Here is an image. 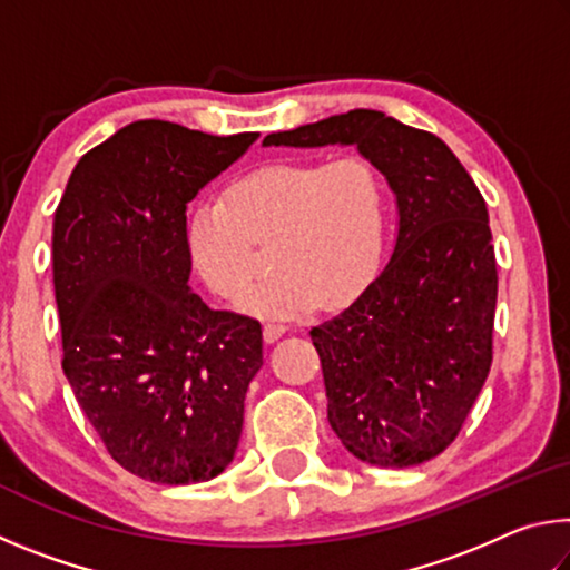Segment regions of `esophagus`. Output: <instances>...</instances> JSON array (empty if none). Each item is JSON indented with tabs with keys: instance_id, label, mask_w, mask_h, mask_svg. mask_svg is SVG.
<instances>
[{
	"instance_id": "34e87169",
	"label": "esophagus",
	"mask_w": 570,
	"mask_h": 570,
	"mask_svg": "<svg viewBox=\"0 0 570 570\" xmlns=\"http://www.w3.org/2000/svg\"><path fill=\"white\" fill-rule=\"evenodd\" d=\"M284 334H286V324H282V322H266V324H264V340H266V342L282 340Z\"/></svg>"
}]
</instances>
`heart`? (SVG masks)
Masks as SVG:
<instances>
[{"mask_svg":"<svg viewBox=\"0 0 570 570\" xmlns=\"http://www.w3.org/2000/svg\"><path fill=\"white\" fill-rule=\"evenodd\" d=\"M387 234V188L364 153L288 158L250 170L193 210L188 244L204 282L234 298L273 246L277 272L238 306L266 320H294L316 304L342 306L377 274Z\"/></svg>","mask_w":570,"mask_h":570,"instance_id":"1","label":"heart"}]
</instances>
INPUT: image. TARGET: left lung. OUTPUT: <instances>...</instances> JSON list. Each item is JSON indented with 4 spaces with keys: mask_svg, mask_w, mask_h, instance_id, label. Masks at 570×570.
Instances as JSON below:
<instances>
[{
    "mask_svg": "<svg viewBox=\"0 0 570 570\" xmlns=\"http://www.w3.org/2000/svg\"><path fill=\"white\" fill-rule=\"evenodd\" d=\"M356 146L397 196L390 264L312 326L330 424L370 465L412 468L460 435L493 364L498 266L485 198L438 135L380 110L272 132L264 146Z\"/></svg>",
    "mask_w": 570,
    "mask_h": 570,
    "instance_id": "8db88e82",
    "label": "left lung"
}]
</instances>
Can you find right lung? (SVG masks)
Wrapping results in <instances>:
<instances>
[{
	"instance_id": "right-lung-1",
	"label": "right lung",
	"mask_w": 570,
	"mask_h": 570,
	"mask_svg": "<svg viewBox=\"0 0 570 570\" xmlns=\"http://www.w3.org/2000/svg\"><path fill=\"white\" fill-rule=\"evenodd\" d=\"M258 132L120 128L77 163L55 210L65 377L110 458L160 485L224 472L264 364L262 324L188 288L186 208Z\"/></svg>"
}]
</instances>
